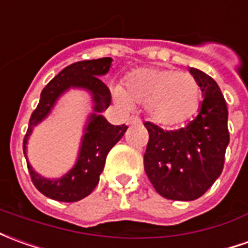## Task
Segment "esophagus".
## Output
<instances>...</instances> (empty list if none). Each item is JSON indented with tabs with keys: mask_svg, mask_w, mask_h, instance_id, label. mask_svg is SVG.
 I'll return each instance as SVG.
<instances>
[{
	"mask_svg": "<svg viewBox=\"0 0 248 248\" xmlns=\"http://www.w3.org/2000/svg\"><path fill=\"white\" fill-rule=\"evenodd\" d=\"M142 121L140 118H137V117H131L129 119V124H141Z\"/></svg>",
	"mask_w": 248,
	"mask_h": 248,
	"instance_id": "obj_1",
	"label": "esophagus"
}]
</instances>
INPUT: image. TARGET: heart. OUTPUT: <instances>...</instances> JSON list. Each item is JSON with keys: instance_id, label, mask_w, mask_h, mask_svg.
<instances>
[{"instance_id": "b5f03b06", "label": "heart", "mask_w": 248, "mask_h": 248, "mask_svg": "<svg viewBox=\"0 0 248 248\" xmlns=\"http://www.w3.org/2000/svg\"><path fill=\"white\" fill-rule=\"evenodd\" d=\"M112 96L124 111L133 110L134 103L142 105L153 122L161 126H176L196 114L202 90L190 74L143 67L127 74L124 87L115 84Z\"/></svg>"}]
</instances>
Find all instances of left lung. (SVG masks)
I'll return each mask as SVG.
<instances>
[{"label": "left lung", "instance_id": "obj_1", "mask_svg": "<svg viewBox=\"0 0 248 248\" xmlns=\"http://www.w3.org/2000/svg\"><path fill=\"white\" fill-rule=\"evenodd\" d=\"M188 71L204 98L196 118L173 131L145 122L149 131L145 172L161 196L180 202L196 200L217 180L230 142L228 110L217 83L202 71Z\"/></svg>", "mask_w": 248, "mask_h": 248}]
</instances>
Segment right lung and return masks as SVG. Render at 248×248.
Masks as SVG:
<instances>
[{
	"label": "right lung",
	"mask_w": 248,
	"mask_h": 248,
	"mask_svg": "<svg viewBox=\"0 0 248 248\" xmlns=\"http://www.w3.org/2000/svg\"><path fill=\"white\" fill-rule=\"evenodd\" d=\"M111 63V58H102L71 64L59 72L41 91L39 106L36 107L29 119L22 148L34 186L49 199L74 202L88 196L99 183V176L103 172L107 154L127 130V126H114L102 115V112L111 103V95L110 90L99 78L108 74ZM71 88L83 89L90 94L93 111L90 113L83 128L79 153L74 166L62 178H44L36 172L27 161V141L34 127L47 118L57 100Z\"/></svg>",
	"instance_id": "add662e5"
}]
</instances>
